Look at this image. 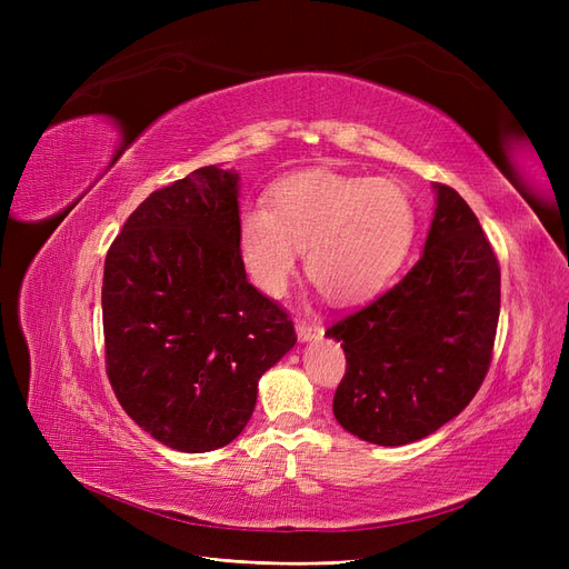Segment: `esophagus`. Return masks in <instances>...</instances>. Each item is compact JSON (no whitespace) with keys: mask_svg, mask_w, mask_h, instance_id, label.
<instances>
[{"mask_svg":"<svg viewBox=\"0 0 569 569\" xmlns=\"http://www.w3.org/2000/svg\"><path fill=\"white\" fill-rule=\"evenodd\" d=\"M322 335V327L311 320H297V337L299 341H313Z\"/></svg>","mask_w":569,"mask_h":569,"instance_id":"obj_1","label":"esophagus"}]
</instances>
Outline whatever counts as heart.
<instances>
[{
    "label": "heart",
    "instance_id": "1",
    "mask_svg": "<svg viewBox=\"0 0 569 569\" xmlns=\"http://www.w3.org/2000/svg\"><path fill=\"white\" fill-rule=\"evenodd\" d=\"M270 209L247 203L237 247L249 278L280 299L306 272L335 303L368 301L401 270L416 239V209L399 184L382 178L301 170L270 187Z\"/></svg>",
    "mask_w": 569,
    "mask_h": 569
}]
</instances>
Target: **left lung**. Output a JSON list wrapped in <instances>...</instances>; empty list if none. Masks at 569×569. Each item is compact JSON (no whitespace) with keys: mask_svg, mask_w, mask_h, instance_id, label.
<instances>
[{"mask_svg":"<svg viewBox=\"0 0 569 569\" xmlns=\"http://www.w3.org/2000/svg\"><path fill=\"white\" fill-rule=\"evenodd\" d=\"M435 194L420 261L387 295L325 332L347 356L335 418L377 446L437 432L472 401L491 363L501 268L456 189L435 182Z\"/></svg>","mask_w":569,"mask_h":569,"instance_id":"left-lung-1","label":"left lung"}]
</instances>
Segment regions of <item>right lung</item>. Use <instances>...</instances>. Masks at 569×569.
Listing matches in <instances>:
<instances>
[{
  "instance_id": "obj_1",
  "label": "right lung",
  "mask_w": 569,
  "mask_h": 569,
  "mask_svg": "<svg viewBox=\"0 0 569 569\" xmlns=\"http://www.w3.org/2000/svg\"><path fill=\"white\" fill-rule=\"evenodd\" d=\"M239 173L203 166L149 194L104 263L107 372L116 399L168 449L242 435L258 380L295 325L249 280L237 247Z\"/></svg>"
}]
</instances>
